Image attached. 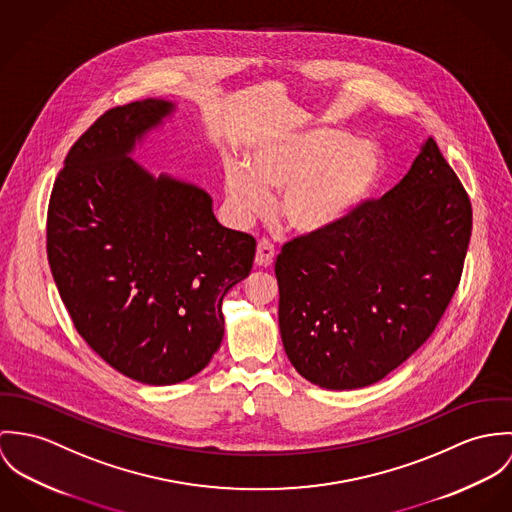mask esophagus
I'll return each mask as SVG.
<instances>
[{
  "mask_svg": "<svg viewBox=\"0 0 512 512\" xmlns=\"http://www.w3.org/2000/svg\"><path fill=\"white\" fill-rule=\"evenodd\" d=\"M273 259H275V247L267 241H259L257 253H255V265L259 269H267L273 265Z\"/></svg>",
  "mask_w": 512,
  "mask_h": 512,
  "instance_id": "1",
  "label": "esophagus"
}]
</instances>
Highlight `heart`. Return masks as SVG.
<instances>
[{
	"instance_id": "obj_1",
	"label": "heart",
	"mask_w": 512,
	"mask_h": 512,
	"mask_svg": "<svg viewBox=\"0 0 512 512\" xmlns=\"http://www.w3.org/2000/svg\"><path fill=\"white\" fill-rule=\"evenodd\" d=\"M385 176V153L336 127H314L257 143L247 165L226 163V204L235 226H249L281 194L277 214L296 235H320L345 222Z\"/></svg>"
}]
</instances>
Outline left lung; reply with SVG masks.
Segmentation results:
<instances>
[{"mask_svg":"<svg viewBox=\"0 0 512 512\" xmlns=\"http://www.w3.org/2000/svg\"><path fill=\"white\" fill-rule=\"evenodd\" d=\"M471 237V202L436 141L381 200L277 257L279 328L294 369L330 391L385 379L446 312Z\"/></svg>","mask_w":512,"mask_h":512,"instance_id":"8db88e82","label":"left lung"}]
</instances>
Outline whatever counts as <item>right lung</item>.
<instances>
[{"label": "right lung", "mask_w": 512, "mask_h": 512, "mask_svg": "<svg viewBox=\"0 0 512 512\" xmlns=\"http://www.w3.org/2000/svg\"><path fill=\"white\" fill-rule=\"evenodd\" d=\"M174 112L147 98L102 115L68 151L47 216L49 265L74 328L145 385L182 383L210 363L222 300L255 259V239L224 228L204 188L131 159Z\"/></svg>", "instance_id": "obj_1"}]
</instances>
